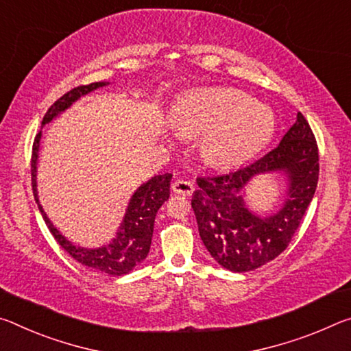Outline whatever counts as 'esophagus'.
<instances>
[{"label": "esophagus", "instance_id": "esophagus-1", "mask_svg": "<svg viewBox=\"0 0 351 351\" xmlns=\"http://www.w3.org/2000/svg\"><path fill=\"white\" fill-rule=\"evenodd\" d=\"M172 191L177 193V194H183V196H191L193 191H194V186L191 182L188 180H183V179H177L172 182Z\"/></svg>", "mask_w": 351, "mask_h": 351}]
</instances>
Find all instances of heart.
<instances>
[{"mask_svg":"<svg viewBox=\"0 0 351 351\" xmlns=\"http://www.w3.org/2000/svg\"><path fill=\"white\" fill-rule=\"evenodd\" d=\"M183 135L204 136L202 157L213 166H237L271 143L275 114L254 96L234 88H200L188 93L172 114Z\"/></svg>","mask_w":351,"mask_h":351,"instance_id":"1","label":"heart"}]
</instances>
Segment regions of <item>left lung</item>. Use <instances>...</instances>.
Masks as SVG:
<instances>
[{
    "label": "left lung",
    "mask_w": 351,
    "mask_h": 351,
    "mask_svg": "<svg viewBox=\"0 0 351 351\" xmlns=\"http://www.w3.org/2000/svg\"><path fill=\"white\" fill-rule=\"evenodd\" d=\"M261 173H278L287 179L284 204L269 217L250 210L245 197L246 186ZM317 180V143L298 112L280 145L263 158L223 174L197 177L191 206L206 250L232 272H249L272 261L300 226Z\"/></svg>",
    "instance_id": "8db88e82"
}]
</instances>
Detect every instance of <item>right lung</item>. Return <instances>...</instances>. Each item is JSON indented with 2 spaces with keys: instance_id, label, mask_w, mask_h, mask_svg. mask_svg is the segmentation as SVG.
<instances>
[{
  "instance_id": "right-lung-1",
  "label": "right lung",
  "mask_w": 351,
  "mask_h": 351,
  "mask_svg": "<svg viewBox=\"0 0 351 351\" xmlns=\"http://www.w3.org/2000/svg\"><path fill=\"white\" fill-rule=\"evenodd\" d=\"M110 82H95L90 85H82V87H76L63 95L60 99H57L49 110L46 112L42 121V128L46 124L68 110L74 102L79 101L80 97L91 93L101 87H106ZM40 141H42V130L34 140L32 146V160H31V174H32V189L34 197L38 205L40 213H42L43 219L48 226L49 232L53 233L57 243L65 249L74 260L79 261L84 266L95 269V271L104 272L112 277H121V275L129 274L130 271L138 266V264L146 260L151 249L152 243V233H154V221L155 215L160 206L165 204V200L169 197V182L172 179V174H158L154 176L147 182L141 183L140 186L135 189L132 197L125 208V213L121 223L114 233L113 239L101 247H80L77 244H73L70 239L63 237V234L54 227L51 222L48 215L45 213L43 206L40 205L38 200V191H37V163H38V152H40Z\"/></svg>"
}]
</instances>
